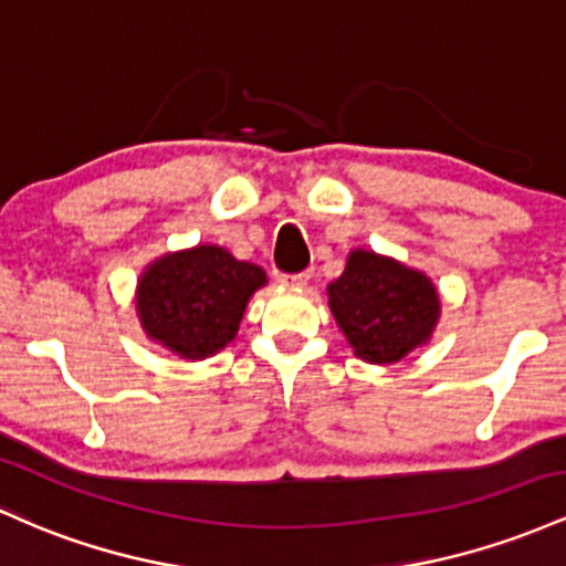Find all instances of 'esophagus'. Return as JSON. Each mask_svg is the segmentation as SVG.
I'll list each match as a JSON object with an SVG mask.
<instances>
[{
	"label": "esophagus",
	"mask_w": 566,
	"mask_h": 566,
	"mask_svg": "<svg viewBox=\"0 0 566 566\" xmlns=\"http://www.w3.org/2000/svg\"><path fill=\"white\" fill-rule=\"evenodd\" d=\"M281 283L289 289H302L310 283V272H296V275H281Z\"/></svg>",
	"instance_id": "esophagus-1"
}]
</instances>
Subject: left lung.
<instances>
[{
  "label": "left lung",
  "mask_w": 566,
  "mask_h": 566,
  "mask_svg": "<svg viewBox=\"0 0 566 566\" xmlns=\"http://www.w3.org/2000/svg\"><path fill=\"white\" fill-rule=\"evenodd\" d=\"M328 310L355 358L398 364L433 339L441 296L422 270L371 249L347 253L345 272L326 285Z\"/></svg>",
  "instance_id": "left-lung-1"
}]
</instances>
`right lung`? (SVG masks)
<instances>
[{
    "label": "right lung",
    "instance_id": "right-lung-1",
    "mask_svg": "<svg viewBox=\"0 0 566 566\" xmlns=\"http://www.w3.org/2000/svg\"><path fill=\"white\" fill-rule=\"evenodd\" d=\"M266 272L221 245L168 251L144 266L136 283V317L144 336L184 360H206L238 336L251 296Z\"/></svg>",
    "mask_w": 566,
    "mask_h": 566
}]
</instances>
